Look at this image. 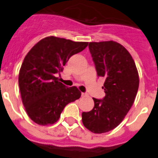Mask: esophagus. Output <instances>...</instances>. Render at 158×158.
<instances>
[{
	"instance_id": "esophagus-1",
	"label": "esophagus",
	"mask_w": 158,
	"mask_h": 158,
	"mask_svg": "<svg viewBox=\"0 0 158 158\" xmlns=\"http://www.w3.org/2000/svg\"><path fill=\"white\" fill-rule=\"evenodd\" d=\"M81 95H82V97H87V96H88L86 93H82Z\"/></svg>"
}]
</instances>
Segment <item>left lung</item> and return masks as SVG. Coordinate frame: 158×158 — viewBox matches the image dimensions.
<instances>
[{
    "mask_svg": "<svg viewBox=\"0 0 158 158\" xmlns=\"http://www.w3.org/2000/svg\"><path fill=\"white\" fill-rule=\"evenodd\" d=\"M98 76L104 77L103 99L93 98L94 107L82 113L85 127L95 134L112 130L120 125L137 95L139 73L130 52L114 41L89 43Z\"/></svg>",
    "mask_w": 158,
    "mask_h": 158,
    "instance_id": "obj_1",
    "label": "left lung"
}]
</instances>
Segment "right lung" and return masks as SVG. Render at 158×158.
<instances>
[{"label":"right lung","instance_id":"right-lung-1","mask_svg":"<svg viewBox=\"0 0 158 158\" xmlns=\"http://www.w3.org/2000/svg\"><path fill=\"white\" fill-rule=\"evenodd\" d=\"M88 44L50 36L39 41L26 55L19 74V86L26 112L33 122L52 125L67 104L80 98L81 92L76 87H66L56 74L73 55Z\"/></svg>","mask_w":158,"mask_h":158}]
</instances>
